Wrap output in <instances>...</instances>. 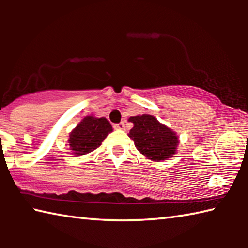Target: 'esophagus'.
I'll use <instances>...</instances> for the list:
<instances>
[{"label": "esophagus", "mask_w": 248, "mask_h": 248, "mask_svg": "<svg viewBox=\"0 0 248 248\" xmlns=\"http://www.w3.org/2000/svg\"><path fill=\"white\" fill-rule=\"evenodd\" d=\"M114 128L117 129V130H124V123H120V124H114Z\"/></svg>", "instance_id": "obj_1"}]
</instances>
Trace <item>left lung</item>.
<instances>
[{
  "instance_id": "8db88e82",
  "label": "left lung",
  "mask_w": 248,
  "mask_h": 248,
  "mask_svg": "<svg viewBox=\"0 0 248 248\" xmlns=\"http://www.w3.org/2000/svg\"><path fill=\"white\" fill-rule=\"evenodd\" d=\"M129 121L133 124V128L128 136L141 154L153 162L173 157L179 143L178 137L173 130L151 115L130 117Z\"/></svg>"
}]
</instances>
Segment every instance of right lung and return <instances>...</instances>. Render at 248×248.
<instances>
[{
	"label": "right lung",
	"instance_id": "add662e5",
	"mask_svg": "<svg viewBox=\"0 0 248 248\" xmlns=\"http://www.w3.org/2000/svg\"><path fill=\"white\" fill-rule=\"evenodd\" d=\"M111 131V124L106 118L86 116L70 132V150L77 156L91 153L102 144L105 138Z\"/></svg>",
	"mask_w": 248,
	"mask_h": 248
}]
</instances>
